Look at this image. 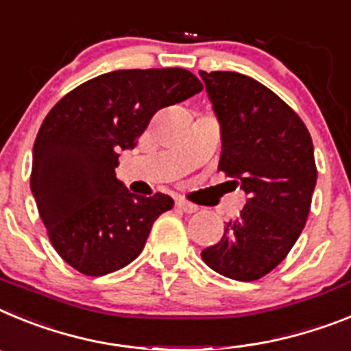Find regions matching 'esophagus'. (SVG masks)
I'll use <instances>...</instances> for the list:
<instances>
[{
  "instance_id": "34e87169",
  "label": "esophagus",
  "mask_w": 351,
  "mask_h": 351,
  "mask_svg": "<svg viewBox=\"0 0 351 351\" xmlns=\"http://www.w3.org/2000/svg\"><path fill=\"white\" fill-rule=\"evenodd\" d=\"M176 206H178L180 210H184L185 213H194L197 212V205H194V203H191V201L184 199V197H180V199H176Z\"/></svg>"
}]
</instances>
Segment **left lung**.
I'll use <instances>...</instances> for the list:
<instances>
[{
    "label": "left lung",
    "mask_w": 351,
    "mask_h": 351,
    "mask_svg": "<svg viewBox=\"0 0 351 351\" xmlns=\"http://www.w3.org/2000/svg\"><path fill=\"white\" fill-rule=\"evenodd\" d=\"M199 75L221 123L219 171L249 196L201 258L221 276L256 281L285 260L306 226L318 175L313 139L297 112L256 79L221 70Z\"/></svg>",
    "instance_id": "8db88e82"
}]
</instances>
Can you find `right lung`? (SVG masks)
Returning a JSON list of instances; mask_svg holds the SVG:
<instances>
[{
	"label": "right lung",
	"instance_id": "right-lung-1",
	"mask_svg": "<svg viewBox=\"0 0 351 351\" xmlns=\"http://www.w3.org/2000/svg\"><path fill=\"white\" fill-rule=\"evenodd\" d=\"M203 90L185 69L114 70L69 91L47 112L33 145L32 193L47 237L84 276L120 270L139 256L167 194L136 196L114 167L158 109Z\"/></svg>",
	"mask_w": 351,
	"mask_h": 351
}]
</instances>
